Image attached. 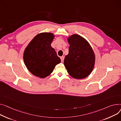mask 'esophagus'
<instances>
[{"mask_svg":"<svg viewBox=\"0 0 121 121\" xmlns=\"http://www.w3.org/2000/svg\"><path fill=\"white\" fill-rule=\"evenodd\" d=\"M61 62H64V56H62V57H61Z\"/></svg>","mask_w":121,"mask_h":121,"instance_id":"esophagus-1","label":"esophagus"}]
</instances>
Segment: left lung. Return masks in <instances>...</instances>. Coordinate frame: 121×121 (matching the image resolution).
Returning <instances> with one entry per match:
<instances>
[{
    "mask_svg": "<svg viewBox=\"0 0 121 121\" xmlns=\"http://www.w3.org/2000/svg\"><path fill=\"white\" fill-rule=\"evenodd\" d=\"M68 41L70 46L69 54L64 59V65L71 77L84 79L91 73L94 68V52L89 43L79 35H71Z\"/></svg>",
    "mask_w": 121,
    "mask_h": 121,
    "instance_id": "left-lung-1",
    "label": "left lung"
}]
</instances>
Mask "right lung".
I'll return each instance as SVG.
<instances>
[{
	"instance_id": "1",
	"label": "right lung",
	"mask_w": 121,
	"mask_h": 121,
	"mask_svg": "<svg viewBox=\"0 0 121 121\" xmlns=\"http://www.w3.org/2000/svg\"><path fill=\"white\" fill-rule=\"evenodd\" d=\"M54 37L51 33L36 35L24 52L23 59L28 69L35 76L43 78L49 76L55 66L61 62L55 50L51 46Z\"/></svg>"
}]
</instances>
